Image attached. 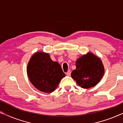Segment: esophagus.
Listing matches in <instances>:
<instances>
[{"label": "esophagus", "mask_w": 123, "mask_h": 123, "mask_svg": "<svg viewBox=\"0 0 123 123\" xmlns=\"http://www.w3.org/2000/svg\"><path fill=\"white\" fill-rule=\"evenodd\" d=\"M65 74H67V75H68V76H70V74H71V72H70V70H68V71L67 72V73H65Z\"/></svg>", "instance_id": "obj_1"}]
</instances>
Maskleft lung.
Segmentation results:
<instances>
[{"label": "left lung", "instance_id": "1", "mask_svg": "<svg viewBox=\"0 0 123 123\" xmlns=\"http://www.w3.org/2000/svg\"><path fill=\"white\" fill-rule=\"evenodd\" d=\"M76 69L71 76L83 88L94 87L104 74V67L101 60L92 53H88L78 58L75 62Z\"/></svg>", "mask_w": 123, "mask_h": 123}]
</instances>
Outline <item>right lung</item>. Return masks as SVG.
<instances>
[{"instance_id": "obj_1", "label": "right lung", "mask_w": 123, "mask_h": 123, "mask_svg": "<svg viewBox=\"0 0 123 123\" xmlns=\"http://www.w3.org/2000/svg\"><path fill=\"white\" fill-rule=\"evenodd\" d=\"M27 72L33 86L46 93L54 91L65 75L58 62L53 61L49 54L40 51L30 59Z\"/></svg>"}]
</instances>
